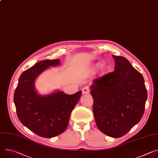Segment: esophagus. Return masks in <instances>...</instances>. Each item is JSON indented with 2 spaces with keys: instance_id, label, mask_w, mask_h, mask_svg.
<instances>
[{
  "instance_id": "obj_1",
  "label": "esophagus",
  "mask_w": 158,
  "mask_h": 158,
  "mask_svg": "<svg viewBox=\"0 0 158 158\" xmlns=\"http://www.w3.org/2000/svg\"><path fill=\"white\" fill-rule=\"evenodd\" d=\"M90 92V88L88 85L85 86L83 89H82V94H89Z\"/></svg>"
}]
</instances>
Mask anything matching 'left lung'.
Masks as SVG:
<instances>
[{"label":"left lung","instance_id":"8db88e82","mask_svg":"<svg viewBox=\"0 0 158 158\" xmlns=\"http://www.w3.org/2000/svg\"><path fill=\"white\" fill-rule=\"evenodd\" d=\"M112 56L114 71L95 79L90 93L99 131L118 138L141 120L148 93L143 76L128 60L122 56Z\"/></svg>","mask_w":158,"mask_h":158}]
</instances>
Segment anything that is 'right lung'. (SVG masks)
<instances>
[{
	"label": "right lung",
	"mask_w": 158,
	"mask_h": 158,
	"mask_svg": "<svg viewBox=\"0 0 158 158\" xmlns=\"http://www.w3.org/2000/svg\"><path fill=\"white\" fill-rule=\"evenodd\" d=\"M60 64L59 59L44 60L35 64L21 75L14 91V102L20 122L36 135L52 138L63 133L69 124L72 111L82 91L67 94L56 91L42 96L35 89V81L41 72Z\"/></svg>",
	"instance_id": "obj_1"
}]
</instances>
